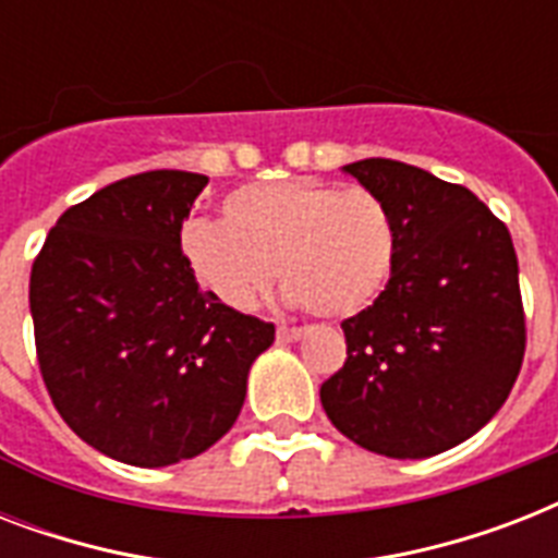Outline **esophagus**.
Listing matches in <instances>:
<instances>
[{"mask_svg": "<svg viewBox=\"0 0 558 558\" xmlns=\"http://www.w3.org/2000/svg\"><path fill=\"white\" fill-rule=\"evenodd\" d=\"M304 339V330H298V327H278V341L289 344V341Z\"/></svg>", "mask_w": 558, "mask_h": 558, "instance_id": "1", "label": "esophagus"}]
</instances>
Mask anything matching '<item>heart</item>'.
Returning a JSON list of instances; mask_svg holds the SVG:
<instances>
[{
    "instance_id": "1",
    "label": "heart",
    "mask_w": 558,
    "mask_h": 558,
    "mask_svg": "<svg viewBox=\"0 0 558 558\" xmlns=\"http://www.w3.org/2000/svg\"><path fill=\"white\" fill-rule=\"evenodd\" d=\"M179 252L196 283L231 310H252L280 271L289 304L350 318L393 278L399 234L376 193L283 179L228 193L222 222H185Z\"/></svg>"
}]
</instances>
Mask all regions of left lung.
Returning <instances> with one entry per match:
<instances>
[{
    "instance_id": "left-lung-1",
    "label": "left lung",
    "mask_w": 558,
    "mask_h": 558,
    "mask_svg": "<svg viewBox=\"0 0 558 558\" xmlns=\"http://www.w3.org/2000/svg\"><path fill=\"white\" fill-rule=\"evenodd\" d=\"M341 170L388 205L399 252L376 304L341 322L348 359L322 405L362 449L432 458L481 432L515 385L527 344L519 257L463 185L393 159Z\"/></svg>"
}]
</instances>
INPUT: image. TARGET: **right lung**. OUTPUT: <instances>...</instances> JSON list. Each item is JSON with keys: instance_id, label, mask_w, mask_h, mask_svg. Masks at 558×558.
<instances>
[{"instance_id": "1", "label": "right lung", "mask_w": 558, "mask_h": 558, "mask_svg": "<svg viewBox=\"0 0 558 558\" xmlns=\"http://www.w3.org/2000/svg\"><path fill=\"white\" fill-rule=\"evenodd\" d=\"M208 177L150 170L100 187L48 231L31 269L37 362L92 449L170 466L234 425L275 324L219 304L179 252Z\"/></svg>"}]
</instances>
